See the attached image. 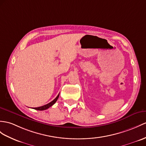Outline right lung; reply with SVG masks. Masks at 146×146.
Segmentation results:
<instances>
[{"instance_id": "obj_1", "label": "right lung", "mask_w": 146, "mask_h": 146, "mask_svg": "<svg viewBox=\"0 0 146 146\" xmlns=\"http://www.w3.org/2000/svg\"><path fill=\"white\" fill-rule=\"evenodd\" d=\"M59 94L58 96H57V97H56V98L54 99V100H53L52 102H51L50 103H49V104H46V105H45L42 106H40V107L33 108V109L36 110H40V111H41V110H46V109L49 108V107H51V106L52 105H54V104H55V103L56 102L57 100H58V98H59Z\"/></svg>"}]
</instances>
